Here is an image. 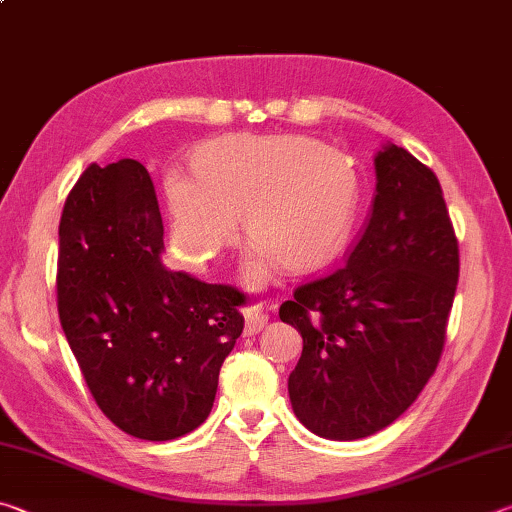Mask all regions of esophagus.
<instances>
[{
	"mask_svg": "<svg viewBox=\"0 0 512 512\" xmlns=\"http://www.w3.org/2000/svg\"><path fill=\"white\" fill-rule=\"evenodd\" d=\"M244 316H246V334L248 336L259 334V332H262V327L268 323V314H264V309L259 305L248 307L244 311Z\"/></svg>",
	"mask_w": 512,
	"mask_h": 512,
	"instance_id": "esophagus-1",
	"label": "esophagus"
}]
</instances>
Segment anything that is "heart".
<instances>
[{"mask_svg":"<svg viewBox=\"0 0 512 512\" xmlns=\"http://www.w3.org/2000/svg\"><path fill=\"white\" fill-rule=\"evenodd\" d=\"M171 241L187 266L205 268L239 232L255 239L246 277L262 284L280 262L316 266L343 244L361 183L341 151L305 135H225L198 146L194 171L164 178Z\"/></svg>","mask_w":512,"mask_h":512,"instance_id":"obj_1","label":"heart"}]
</instances>
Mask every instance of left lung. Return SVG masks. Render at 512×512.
<instances>
[{
    "label": "left lung",
    "mask_w": 512,
    "mask_h": 512,
    "mask_svg": "<svg viewBox=\"0 0 512 512\" xmlns=\"http://www.w3.org/2000/svg\"><path fill=\"white\" fill-rule=\"evenodd\" d=\"M375 171L370 221L345 264L280 307L302 336L293 413L329 440L372 436L415 402L443 357L461 268L436 173L395 144Z\"/></svg>",
    "instance_id": "obj_1"
}]
</instances>
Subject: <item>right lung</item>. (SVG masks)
<instances>
[{"label":"right lung","instance_id":"obj_1","mask_svg":"<svg viewBox=\"0 0 512 512\" xmlns=\"http://www.w3.org/2000/svg\"><path fill=\"white\" fill-rule=\"evenodd\" d=\"M164 225L144 164H90L58 228V316L94 402L128 436L173 440L212 411L246 296L162 264Z\"/></svg>","mask_w":512,"mask_h":512}]
</instances>
